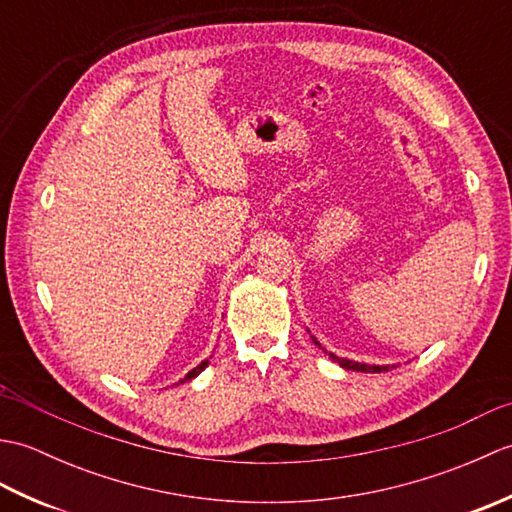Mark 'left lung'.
Returning <instances> with one entry per match:
<instances>
[{
	"instance_id": "1",
	"label": "left lung",
	"mask_w": 512,
	"mask_h": 512,
	"mask_svg": "<svg viewBox=\"0 0 512 512\" xmlns=\"http://www.w3.org/2000/svg\"><path fill=\"white\" fill-rule=\"evenodd\" d=\"M312 341H314V345H319L321 347V343L314 339L312 336ZM323 350V347H321ZM325 352V350H323ZM330 358L332 361H336L339 363L341 367H345V369H354V372H365V374H378V372H387L389 369V365H365V363H356V361H347V358H339L336 354H330Z\"/></svg>"
}]
</instances>
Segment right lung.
<instances>
[{"label":"right lung","mask_w":512,"mask_h":512,"mask_svg":"<svg viewBox=\"0 0 512 512\" xmlns=\"http://www.w3.org/2000/svg\"><path fill=\"white\" fill-rule=\"evenodd\" d=\"M206 365H209V361H202V363H200L198 367H193V369H191V372H189L187 376H184V378L180 380V383H187V380H191V378H195V376H198V374L202 372V369H204Z\"/></svg>","instance_id":"obj_1"}]
</instances>
